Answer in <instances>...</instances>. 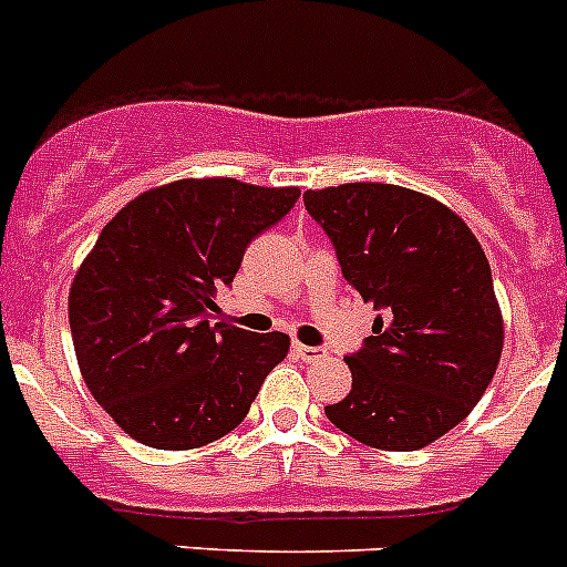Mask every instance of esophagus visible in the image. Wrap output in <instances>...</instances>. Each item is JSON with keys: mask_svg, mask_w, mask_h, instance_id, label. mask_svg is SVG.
<instances>
[{"mask_svg": "<svg viewBox=\"0 0 567 567\" xmlns=\"http://www.w3.org/2000/svg\"><path fill=\"white\" fill-rule=\"evenodd\" d=\"M295 354L300 357L303 362H318L326 357V348H315V346H303V342H295Z\"/></svg>", "mask_w": 567, "mask_h": 567, "instance_id": "esophagus-1", "label": "esophagus"}]
</instances>
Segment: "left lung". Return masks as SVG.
Returning <instances> with one entry per match:
<instances>
[{
    "instance_id": "8db88e82",
    "label": "left lung",
    "mask_w": 567,
    "mask_h": 567,
    "mask_svg": "<svg viewBox=\"0 0 567 567\" xmlns=\"http://www.w3.org/2000/svg\"><path fill=\"white\" fill-rule=\"evenodd\" d=\"M346 280L382 315L346 357L351 393L326 415L351 439L410 453L461 424L503 354V315L481 241L439 199L385 182L306 190Z\"/></svg>"
}]
</instances>
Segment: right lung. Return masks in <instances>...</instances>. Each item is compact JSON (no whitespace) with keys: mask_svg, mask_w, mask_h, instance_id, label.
Segmentation results:
<instances>
[{"mask_svg":"<svg viewBox=\"0 0 567 567\" xmlns=\"http://www.w3.org/2000/svg\"><path fill=\"white\" fill-rule=\"evenodd\" d=\"M298 196L233 176L176 179L103 227L72 278L70 329L83 382L123 433L196 450L244 422L289 337L210 323L213 292Z\"/></svg>","mask_w":567,"mask_h":567,"instance_id":"obj_1","label":"right lung"}]
</instances>
